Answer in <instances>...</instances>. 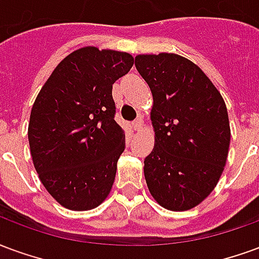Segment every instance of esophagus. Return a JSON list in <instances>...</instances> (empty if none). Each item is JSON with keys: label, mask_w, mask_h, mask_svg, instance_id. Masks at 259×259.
Segmentation results:
<instances>
[{"label": "esophagus", "mask_w": 259, "mask_h": 259, "mask_svg": "<svg viewBox=\"0 0 259 259\" xmlns=\"http://www.w3.org/2000/svg\"><path fill=\"white\" fill-rule=\"evenodd\" d=\"M133 129H135L136 132H140V130L143 129V120H141V119H137V120L133 122Z\"/></svg>", "instance_id": "esophagus-1"}]
</instances>
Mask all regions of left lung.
<instances>
[{
  "instance_id": "obj_1",
  "label": "left lung",
  "mask_w": 259,
  "mask_h": 259,
  "mask_svg": "<svg viewBox=\"0 0 259 259\" xmlns=\"http://www.w3.org/2000/svg\"><path fill=\"white\" fill-rule=\"evenodd\" d=\"M135 65L154 100L155 144L144 159L148 190L166 209H191L211 194L228 159L225 101L206 74L180 55H137Z\"/></svg>"
}]
</instances>
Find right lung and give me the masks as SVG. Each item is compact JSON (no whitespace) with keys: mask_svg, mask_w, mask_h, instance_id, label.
Returning a JSON list of instances; mask_svg holds the SVG:
<instances>
[{"mask_svg":"<svg viewBox=\"0 0 259 259\" xmlns=\"http://www.w3.org/2000/svg\"><path fill=\"white\" fill-rule=\"evenodd\" d=\"M135 64L127 53L84 47L61 61L33 104L29 144L38 178L59 204L93 209L112 189L124 150L112 84Z\"/></svg>","mask_w":259,"mask_h":259,"instance_id":"add662e5","label":"right lung"}]
</instances>
